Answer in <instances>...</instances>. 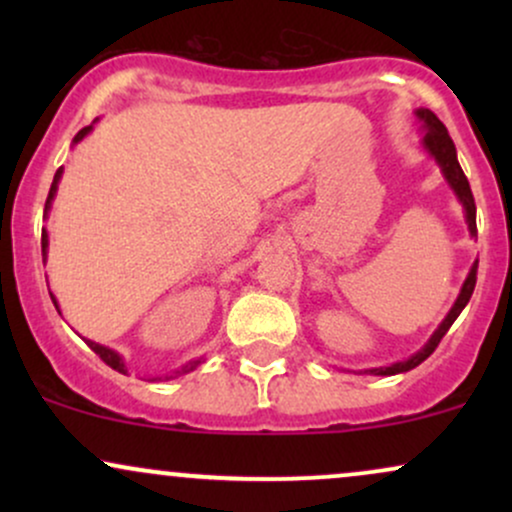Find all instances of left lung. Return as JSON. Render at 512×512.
<instances>
[{
	"instance_id": "8db88e82",
	"label": "left lung",
	"mask_w": 512,
	"mask_h": 512,
	"mask_svg": "<svg viewBox=\"0 0 512 512\" xmlns=\"http://www.w3.org/2000/svg\"><path fill=\"white\" fill-rule=\"evenodd\" d=\"M416 115H419V120L424 122L426 127V137H424V144L426 149L431 151L433 156H436V161L440 163V168H443L445 178L452 185V190L457 192V197H460L462 207H464V214H467V223H469V233L472 236H477V204H474V195H472V187H469V180L467 175L462 173L460 168V161H457V151H455V144H452L448 129H445L443 122L438 120L436 115L431 113V110H416ZM474 286H477V262H474L472 272H469L467 281H464L462 291H460V298H457L455 305H452V310L448 313V317L443 320V325L438 327L436 334L431 337V342H428L424 349L419 351V354H414L407 361L402 363H392V366H385V368H373L370 373L375 375H397V373H404V370H411L416 368L419 363H424L428 356L433 354V351L438 349L440 339L448 334V330L452 327V322L457 320V315L462 313L464 305L469 303V298H472L474 293Z\"/></svg>"
}]
</instances>
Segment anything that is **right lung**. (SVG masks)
<instances>
[{
    "mask_svg": "<svg viewBox=\"0 0 512 512\" xmlns=\"http://www.w3.org/2000/svg\"><path fill=\"white\" fill-rule=\"evenodd\" d=\"M88 129L91 127H84V129H79V132H76V137H74V142H81V139L86 137L88 134ZM60 175H62V168L57 170L55 173V180H52V185H50V195H48V202H45V209L50 207V202H52V197H55V192H57V182H60ZM40 245H43V255H45V248H48V236H45V231H43V240H40ZM52 303H55V298H52ZM88 346H91L93 351H96L98 356H101V361L103 363H108L110 368L113 370H117V373H127V368H125V361H122L120 356L115 354L113 349H108V346H101V344H96V342H86ZM195 366H199V361H192V363H187L185 368L180 370V373H187V370H192Z\"/></svg>",
    "mask_w": 512,
    "mask_h": 512,
    "instance_id": "1",
    "label": "right lung"
}]
</instances>
